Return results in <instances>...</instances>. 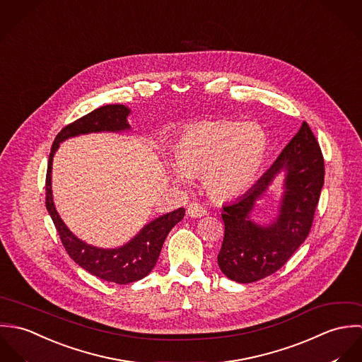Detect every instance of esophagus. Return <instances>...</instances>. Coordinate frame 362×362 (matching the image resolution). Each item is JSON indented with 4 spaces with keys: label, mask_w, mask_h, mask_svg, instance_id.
Segmentation results:
<instances>
[{
    "label": "esophagus",
    "mask_w": 362,
    "mask_h": 362,
    "mask_svg": "<svg viewBox=\"0 0 362 362\" xmlns=\"http://www.w3.org/2000/svg\"><path fill=\"white\" fill-rule=\"evenodd\" d=\"M207 214V210L202 207L197 203H192L187 206V216L192 218L204 217Z\"/></svg>",
    "instance_id": "esophagus-1"
}]
</instances>
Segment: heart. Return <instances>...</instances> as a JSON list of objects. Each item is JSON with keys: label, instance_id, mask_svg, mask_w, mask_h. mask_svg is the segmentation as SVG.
<instances>
[{"label": "heart", "instance_id": "b5f03b06", "mask_svg": "<svg viewBox=\"0 0 362 362\" xmlns=\"http://www.w3.org/2000/svg\"><path fill=\"white\" fill-rule=\"evenodd\" d=\"M267 137L256 123L204 122L185 130L172 145L175 180L202 175L206 192L219 200L243 193L256 179Z\"/></svg>", "mask_w": 362, "mask_h": 362}]
</instances>
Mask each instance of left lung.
Returning a JSON list of instances; mask_svg holds the SVG:
<instances>
[{
  "mask_svg": "<svg viewBox=\"0 0 362 362\" xmlns=\"http://www.w3.org/2000/svg\"><path fill=\"white\" fill-rule=\"evenodd\" d=\"M285 173V193L278 218L269 226L251 221L257 201ZM325 183V160L306 122L273 166L242 197L222 207L225 233L218 253L221 272L232 281L255 283L280 270L309 235Z\"/></svg>",
  "mask_w": 362,
  "mask_h": 362,
  "instance_id": "1",
  "label": "left lung"
}]
</instances>
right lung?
Segmentation results:
<instances>
[{"mask_svg":"<svg viewBox=\"0 0 362 362\" xmlns=\"http://www.w3.org/2000/svg\"><path fill=\"white\" fill-rule=\"evenodd\" d=\"M130 109L123 105H106L66 126L56 137L49 155L46 175V209L53 219L66 252L74 262L92 276L115 284H130L151 273L159 257L162 245L170 229L185 217V209H177L155 218L130 242L116 249H100L78 239L59 216L52 194V165L60 143L70 137L100 132L130 130L127 116Z\"/></svg>","mask_w":362,"mask_h":362,"instance_id":"1","label":"right lung"}]
</instances>
